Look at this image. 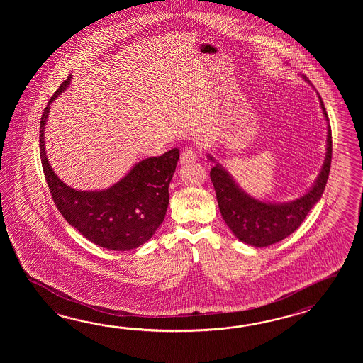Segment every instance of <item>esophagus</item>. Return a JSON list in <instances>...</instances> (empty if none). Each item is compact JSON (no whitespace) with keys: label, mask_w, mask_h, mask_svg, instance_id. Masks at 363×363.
I'll return each instance as SVG.
<instances>
[{"label":"esophagus","mask_w":363,"mask_h":363,"mask_svg":"<svg viewBox=\"0 0 363 363\" xmlns=\"http://www.w3.org/2000/svg\"><path fill=\"white\" fill-rule=\"evenodd\" d=\"M194 161H197V153L192 149H186L180 155V162L182 163L194 162Z\"/></svg>","instance_id":"34e87169"}]
</instances>
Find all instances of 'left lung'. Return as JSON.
I'll return each instance as SVG.
<instances>
[{
    "label": "left lung",
    "mask_w": 363,
    "mask_h": 363,
    "mask_svg": "<svg viewBox=\"0 0 363 363\" xmlns=\"http://www.w3.org/2000/svg\"><path fill=\"white\" fill-rule=\"evenodd\" d=\"M308 83V77H302ZM320 108L327 121V152L323 166L315 183L301 197L289 202H264L247 194L232 178L231 174L216 162L214 157L208 155V160L216 163L210 171V178L214 185L218 206L224 222L233 235L242 242L255 247H264L279 242L294 233L308 211L320 200L327 184L331 169L332 135L328 116L322 97L318 94Z\"/></svg>",
    "instance_id": "1"
}]
</instances>
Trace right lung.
<instances>
[{
  "label": "right lung",
  "instance_id": "add662e5",
  "mask_svg": "<svg viewBox=\"0 0 363 363\" xmlns=\"http://www.w3.org/2000/svg\"><path fill=\"white\" fill-rule=\"evenodd\" d=\"M69 83L71 75L53 94L40 122V155L49 191L63 218L85 239L110 250H131L145 244L162 224L179 149L140 161L108 189L77 191L65 184L49 164L44 133L50 104Z\"/></svg>",
  "mask_w": 363,
  "mask_h": 363
}]
</instances>
